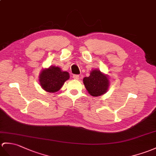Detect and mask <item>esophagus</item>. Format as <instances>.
<instances>
[{
  "label": "esophagus",
  "mask_w": 156,
  "mask_h": 156,
  "mask_svg": "<svg viewBox=\"0 0 156 156\" xmlns=\"http://www.w3.org/2000/svg\"><path fill=\"white\" fill-rule=\"evenodd\" d=\"M72 78H73L75 80H78L80 77H79V75H73V76H72Z\"/></svg>",
  "instance_id": "obj_1"
}]
</instances>
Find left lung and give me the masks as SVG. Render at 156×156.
Segmentation results:
<instances>
[{"instance_id":"obj_1","label":"left lung","mask_w":156,"mask_h":156,"mask_svg":"<svg viewBox=\"0 0 156 156\" xmlns=\"http://www.w3.org/2000/svg\"><path fill=\"white\" fill-rule=\"evenodd\" d=\"M83 83L88 92L94 97L100 96L106 94L110 86L108 75L96 68L90 72L88 77L84 78Z\"/></svg>"}]
</instances>
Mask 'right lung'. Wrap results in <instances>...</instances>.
Masks as SVG:
<instances>
[{
	"mask_svg": "<svg viewBox=\"0 0 156 156\" xmlns=\"http://www.w3.org/2000/svg\"><path fill=\"white\" fill-rule=\"evenodd\" d=\"M69 78L70 74L68 72L62 71L60 67L51 66L42 70L38 81L40 86L46 92L54 93L59 91Z\"/></svg>",
	"mask_w": 156,
	"mask_h": 156,
	"instance_id": "obj_1",
	"label": "right lung"
}]
</instances>
